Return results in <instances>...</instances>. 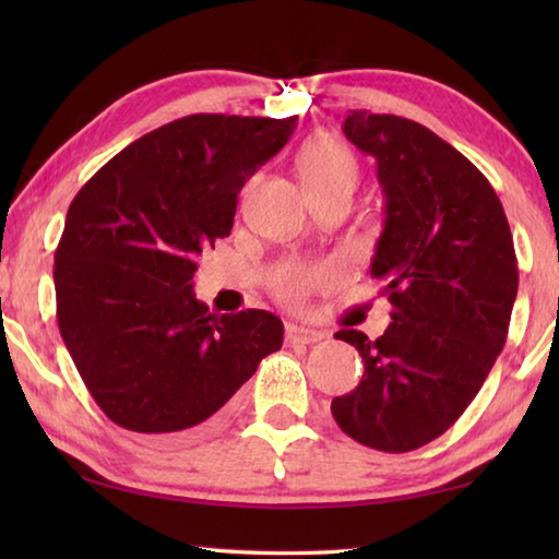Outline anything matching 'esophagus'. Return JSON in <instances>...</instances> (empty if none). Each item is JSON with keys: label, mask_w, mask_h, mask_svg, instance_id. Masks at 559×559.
I'll return each instance as SVG.
<instances>
[{"label": "esophagus", "mask_w": 559, "mask_h": 559, "mask_svg": "<svg viewBox=\"0 0 559 559\" xmlns=\"http://www.w3.org/2000/svg\"><path fill=\"white\" fill-rule=\"evenodd\" d=\"M325 337V333H320V330L313 328H306V325H286V343H302V345H310V343H320V340Z\"/></svg>", "instance_id": "1"}]
</instances>
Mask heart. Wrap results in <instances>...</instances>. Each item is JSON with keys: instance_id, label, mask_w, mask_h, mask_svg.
<instances>
[{"instance_id": "obj_1", "label": "heart", "mask_w": 559, "mask_h": 559, "mask_svg": "<svg viewBox=\"0 0 559 559\" xmlns=\"http://www.w3.org/2000/svg\"><path fill=\"white\" fill-rule=\"evenodd\" d=\"M298 173L310 194L323 197L355 187L357 157L340 138L316 135L298 153ZM323 278L325 273L316 269H288L278 281V293L288 302H300Z\"/></svg>"}]
</instances>
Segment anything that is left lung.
I'll return each instance as SVG.
<instances>
[{"instance_id": "obj_1", "label": "left lung", "mask_w": 559, "mask_h": 559, "mask_svg": "<svg viewBox=\"0 0 559 559\" xmlns=\"http://www.w3.org/2000/svg\"><path fill=\"white\" fill-rule=\"evenodd\" d=\"M343 130L377 159L386 197L370 273L392 323L377 340L335 333L362 355L365 374L330 412L349 439L404 453L466 412L506 345L518 296L513 234L484 173L437 132L370 110L349 112Z\"/></svg>"}]
</instances>
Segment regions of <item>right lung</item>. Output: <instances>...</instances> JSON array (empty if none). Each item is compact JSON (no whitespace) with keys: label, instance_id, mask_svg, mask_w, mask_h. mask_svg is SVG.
Instances as JSON below:
<instances>
[{"label":"right lung","instance_id":"right-lung-1","mask_svg":"<svg viewBox=\"0 0 559 559\" xmlns=\"http://www.w3.org/2000/svg\"><path fill=\"white\" fill-rule=\"evenodd\" d=\"M298 116L197 112L147 132L73 197L53 257L56 318L110 421L153 441L194 437L283 345L269 310L216 316L194 298L197 253L229 236L246 179Z\"/></svg>","mask_w":559,"mask_h":559}]
</instances>
